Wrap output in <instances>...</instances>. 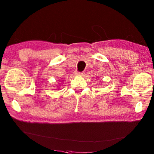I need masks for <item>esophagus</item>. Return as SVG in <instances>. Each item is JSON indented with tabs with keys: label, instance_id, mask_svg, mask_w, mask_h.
<instances>
[{
	"label": "esophagus",
	"instance_id": "34e87169",
	"mask_svg": "<svg viewBox=\"0 0 154 154\" xmlns=\"http://www.w3.org/2000/svg\"><path fill=\"white\" fill-rule=\"evenodd\" d=\"M75 75H77V76H83L84 75V72H75Z\"/></svg>",
	"mask_w": 154,
	"mask_h": 154
}]
</instances>
